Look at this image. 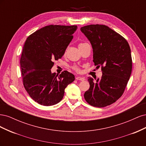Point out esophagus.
<instances>
[{"label":"esophagus","mask_w":146,"mask_h":146,"mask_svg":"<svg viewBox=\"0 0 146 146\" xmlns=\"http://www.w3.org/2000/svg\"><path fill=\"white\" fill-rule=\"evenodd\" d=\"M76 80H80V81H84V80H85V78L78 76V77H76Z\"/></svg>","instance_id":"1"}]
</instances>
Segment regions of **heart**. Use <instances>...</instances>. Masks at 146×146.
Instances as JSON below:
<instances>
[{
	"mask_svg": "<svg viewBox=\"0 0 146 146\" xmlns=\"http://www.w3.org/2000/svg\"><path fill=\"white\" fill-rule=\"evenodd\" d=\"M87 44V43H80V44H78V47L82 46L85 45V44ZM72 68H73V69L75 70V71H76V72H80V68H79L78 66H73Z\"/></svg>",
	"mask_w": 146,
	"mask_h": 146,
	"instance_id": "b5f03b06",
	"label": "heart"
}]
</instances>
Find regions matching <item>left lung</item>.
I'll return each mask as SVG.
<instances>
[{
	"label": "left lung",
	"instance_id": "obj_1",
	"mask_svg": "<svg viewBox=\"0 0 146 146\" xmlns=\"http://www.w3.org/2000/svg\"><path fill=\"white\" fill-rule=\"evenodd\" d=\"M80 30L91 44L95 66L102 71L100 78L88 77L90 87L84 98L93 107H107L121 98L129 82L132 69L130 46L107 25L92 24Z\"/></svg>",
	"mask_w": 146,
	"mask_h": 146
}]
</instances>
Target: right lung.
Instances as JSON below:
<instances>
[{
  "label": "right lung",
  "mask_w": 146,
  "mask_h": 146,
  "mask_svg": "<svg viewBox=\"0 0 146 146\" xmlns=\"http://www.w3.org/2000/svg\"><path fill=\"white\" fill-rule=\"evenodd\" d=\"M77 25H50L27 38L20 60L25 90L33 100L44 106L62 100L64 90L75 80L67 70L58 76L52 73L54 61L61 58L73 38Z\"/></svg>",
  "instance_id": "add662e5"
}]
</instances>
